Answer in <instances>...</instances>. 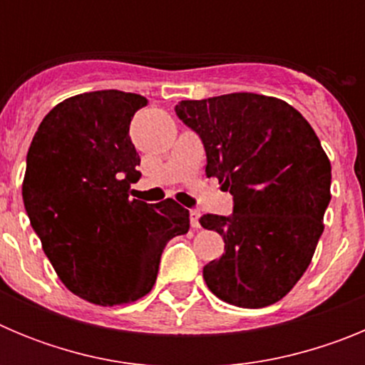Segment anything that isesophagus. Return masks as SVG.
Here are the masks:
<instances>
[{"mask_svg": "<svg viewBox=\"0 0 365 365\" xmlns=\"http://www.w3.org/2000/svg\"><path fill=\"white\" fill-rule=\"evenodd\" d=\"M199 217H201V212L199 210H190V225H192V228H201V225H199Z\"/></svg>", "mask_w": 365, "mask_h": 365, "instance_id": "obj_1", "label": "esophagus"}]
</instances>
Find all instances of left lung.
<instances>
[{"label":"left lung","mask_w":365,"mask_h":365,"mask_svg":"<svg viewBox=\"0 0 365 365\" xmlns=\"http://www.w3.org/2000/svg\"><path fill=\"white\" fill-rule=\"evenodd\" d=\"M175 113L205 144L206 177L234 195L230 217L199 219L225 240V254L202 269L206 285L237 307L279 302L324 232L331 163L320 138L292 106L256 93L180 100Z\"/></svg>","instance_id":"1"}]
</instances>
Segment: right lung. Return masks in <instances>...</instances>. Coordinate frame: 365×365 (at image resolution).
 I'll return each instance as SVG.
<instances>
[{
	"label": "right lung",
	"instance_id": "right-lung-1",
	"mask_svg": "<svg viewBox=\"0 0 365 365\" xmlns=\"http://www.w3.org/2000/svg\"><path fill=\"white\" fill-rule=\"evenodd\" d=\"M148 100L91 91L54 106L34 133L21 195L58 278L73 294L113 307L153 289L160 254L190 228L186 208L131 199L140 164L130 122Z\"/></svg>",
	"mask_w": 365,
	"mask_h": 365
}]
</instances>
